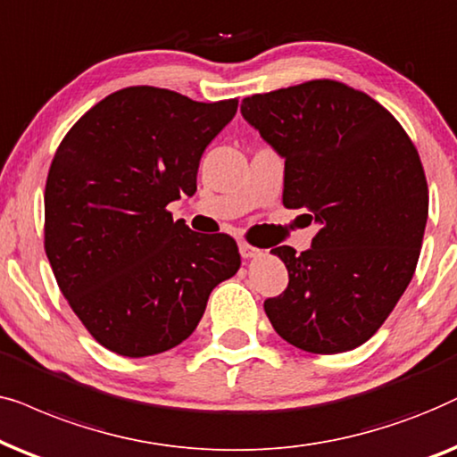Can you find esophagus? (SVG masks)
<instances>
[{"label":"esophagus","instance_id":"obj_1","mask_svg":"<svg viewBox=\"0 0 457 457\" xmlns=\"http://www.w3.org/2000/svg\"><path fill=\"white\" fill-rule=\"evenodd\" d=\"M240 254H242V257H245V259L257 257L259 248L253 246V245H248V242H240Z\"/></svg>","mask_w":457,"mask_h":457}]
</instances>
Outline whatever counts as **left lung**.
Instances as JSON below:
<instances>
[{"label":"left lung","instance_id":"left-lung-1","mask_svg":"<svg viewBox=\"0 0 457 457\" xmlns=\"http://www.w3.org/2000/svg\"><path fill=\"white\" fill-rule=\"evenodd\" d=\"M242 117L284 156L286 209L320 223L312 248L276 246L288 270L263 303L273 330L332 355L372 338L416 271L428 186L416 145L374 97L313 79L242 100Z\"/></svg>","mask_w":457,"mask_h":457}]
</instances>
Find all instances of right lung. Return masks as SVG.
<instances>
[{
  "mask_svg": "<svg viewBox=\"0 0 457 457\" xmlns=\"http://www.w3.org/2000/svg\"><path fill=\"white\" fill-rule=\"evenodd\" d=\"M238 97L194 102L136 85L89 108L60 142L46 181L44 246L58 288L91 337L123 357L190 337L211 290L240 267L232 236L173 221L196 192L200 156Z\"/></svg>",
  "mask_w": 457,
  "mask_h": 457,
  "instance_id": "obj_1",
  "label": "right lung"
}]
</instances>
